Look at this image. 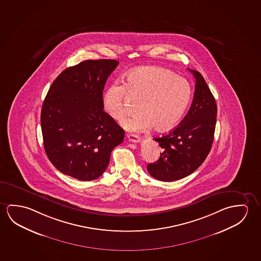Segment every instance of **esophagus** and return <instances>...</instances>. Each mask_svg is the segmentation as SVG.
I'll return each instance as SVG.
<instances>
[{
	"instance_id": "34e87169",
	"label": "esophagus",
	"mask_w": 261,
	"mask_h": 261,
	"mask_svg": "<svg viewBox=\"0 0 261 261\" xmlns=\"http://www.w3.org/2000/svg\"><path fill=\"white\" fill-rule=\"evenodd\" d=\"M127 137H128V141H133V142H135V143H137V142H140V141H141V138L138 136L137 134L128 133V135H127Z\"/></svg>"
}]
</instances>
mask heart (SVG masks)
Masks as SVG:
<instances>
[{"label": "heart", "mask_w": 261, "mask_h": 261, "mask_svg": "<svg viewBox=\"0 0 261 261\" xmlns=\"http://www.w3.org/2000/svg\"><path fill=\"white\" fill-rule=\"evenodd\" d=\"M123 84L112 83L103 95V107L112 119L121 120L128 113V95L140 99L139 113L122 121L129 130L153 126L160 132L173 128L180 120L191 99L186 79L161 67L145 66L128 72Z\"/></svg>", "instance_id": "b5f03b06"}]
</instances>
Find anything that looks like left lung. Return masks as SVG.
Returning a JSON list of instances; mask_svg holds the SVG:
<instances>
[{"mask_svg": "<svg viewBox=\"0 0 261 261\" xmlns=\"http://www.w3.org/2000/svg\"><path fill=\"white\" fill-rule=\"evenodd\" d=\"M193 73V100L186 116L171 132L154 138L162 147L160 159L147 167L149 175L162 181L185 178L202 164L214 140L217 104L199 71Z\"/></svg>", "mask_w": 261, "mask_h": 261, "instance_id": "1", "label": "left lung"}]
</instances>
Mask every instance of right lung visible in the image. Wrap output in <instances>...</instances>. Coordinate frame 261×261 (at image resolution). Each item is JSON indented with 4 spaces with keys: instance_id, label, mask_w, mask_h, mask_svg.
I'll return each instance as SVG.
<instances>
[{
    "instance_id": "right-lung-1",
    "label": "right lung",
    "mask_w": 261,
    "mask_h": 261,
    "mask_svg": "<svg viewBox=\"0 0 261 261\" xmlns=\"http://www.w3.org/2000/svg\"><path fill=\"white\" fill-rule=\"evenodd\" d=\"M115 60H88L54 80L42 112L43 145L53 165L79 180L96 179L107 169L124 130L103 111L104 85Z\"/></svg>"
}]
</instances>
